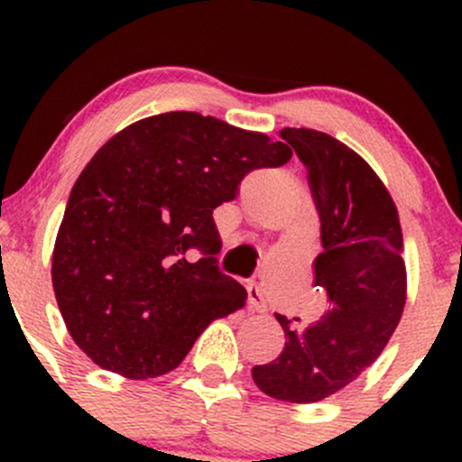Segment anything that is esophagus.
Returning a JSON list of instances; mask_svg holds the SVG:
<instances>
[{
  "label": "esophagus",
  "instance_id": "esophagus-1",
  "mask_svg": "<svg viewBox=\"0 0 462 462\" xmlns=\"http://www.w3.org/2000/svg\"><path fill=\"white\" fill-rule=\"evenodd\" d=\"M248 304L250 309L257 310V313H268V304L263 301V292L257 283H250L248 286Z\"/></svg>",
  "mask_w": 462,
  "mask_h": 462
}]
</instances>
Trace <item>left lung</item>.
<instances>
[{"label": "left lung", "instance_id": "left-lung-1", "mask_svg": "<svg viewBox=\"0 0 462 462\" xmlns=\"http://www.w3.org/2000/svg\"><path fill=\"white\" fill-rule=\"evenodd\" d=\"M309 170L321 223L315 286L328 295L318 324L292 328L274 315L286 344L253 369L254 384L283 402H319L356 380L384 351L407 301L398 209L369 162L315 129H282Z\"/></svg>", "mask_w": 462, "mask_h": 462}]
</instances>
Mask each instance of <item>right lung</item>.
I'll list each match as a JSON object with an SVG mask.
<instances>
[{
	"label": "right lung",
	"mask_w": 462,
	"mask_h": 462,
	"mask_svg": "<svg viewBox=\"0 0 462 462\" xmlns=\"http://www.w3.org/2000/svg\"><path fill=\"white\" fill-rule=\"evenodd\" d=\"M291 156L286 143L194 111L149 116L109 138L78 176L53 248L51 279L73 342L129 380L174 371L248 297L217 265L214 208L248 171Z\"/></svg>",
	"instance_id": "obj_1"
}]
</instances>
